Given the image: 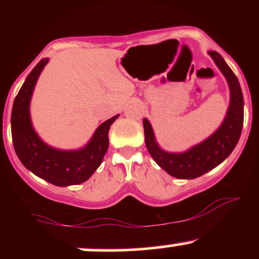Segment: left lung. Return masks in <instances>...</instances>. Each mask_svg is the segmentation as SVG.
<instances>
[{"mask_svg":"<svg viewBox=\"0 0 259 259\" xmlns=\"http://www.w3.org/2000/svg\"><path fill=\"white\" fill-rule=\"evenodd\" d=\"M217 67L227 79L230 89V103L222 125L204 141L180 153H170L162 150L157 144L152 126L146 118L144 119L145 144L157 164L171 177L178 179H195L212 170L230 156L241 136L243 125V96L230 67L215 51H208Z\"/></svg>","mask_w":259,"mask_h":259,"instance_id":"1","label":"left lung"}]
</instances>
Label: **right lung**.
<instances>
[{
	"label": "right lung",
	"instance_id": "1",
	"mask_svg": "<svg viewBox=\"0 0 259 259\" xmlns=\"http://www.w3.org/2000/svg\"><path fill=\"white\" fill-rule=\"evenodd\" d=\"M49 58L41 59L26 76L14 100L11 115L12 140L18 158L26 169L56 186L78 185L95 173L108 150V132L119 115L103 121L88 145L80 150L62 151L38 138L30 119V100L35 84Z\"/></svg>",
	"mask_w": 259,
	"mask_h": 259
}]
</instances>
